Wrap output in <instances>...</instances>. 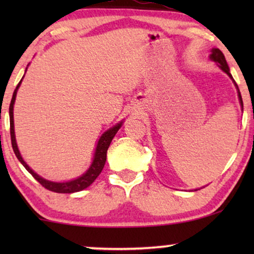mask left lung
Returning <instances> with one entry per match:
<instances>
[{
	"instance_id": "obj_1",
	"label": "left lung",
	"mask_w": 254,
	"mask_h": 254,
	"mask_svg": "<svg viewBox=\"0 0 254 254\" xmlns=\"http://www.w3.org/2000/svg\"><path fill=\"white\" fill-rule=\"evenodd\" d=\"M211 60H213L214 62H216V64H220V67L222 70H223L224 72H227V74L230 76V77L232 78V76L230 74V70H229V67H228V64L227 61H225V58H224V54L222 53V52L218 50V48H213V51H211V54L209 57ZM236 84V83H235ZM236 88H237L238 90V97H239V102H241V105L243 107V99H242V96H241V92H239V89L237 84H236Z\"/></svg>"
}]
</instances>
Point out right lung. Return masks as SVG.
I'll list each match as a JSON object with an SVG mask.
<instances>
[{
  "mask_svg": "<svg viewBox=\"0 0 254 254\" xmlns=\"http://www.w3.org/2000/svg\"><path fill=\"white\" fill-rule=\"evenodd\" d=\"M20 81L18 83V85L16 86L15 91H13L12 98H11V103H10L9 106V117H10V137H11V145L13 149V152H15L16 157L18 158V161L22 163L24 168H25L27 171H29L34 179L37 180L38 183L40 184L41 186H44L45 189L52 190V192L55 193H74V192H79V190L86 189L89 187L91 184L95 182L97 177L100 175L102 170L104 169V165H105L106 162V154H107V149H109L111 142H112L114 135L117 134V131L119 130V128L121 127L123 123L116 125V126L111 128L107 131H105L102 135V137L99 138L98 144H97L96 148V152H95V158H93V162L91 166H90L88 171H86L84 175L79 178L71 180V182H65V183H53L50 182V180H46L44 178H41L40 176H38L36 172L33 171L32 169H30V166L24 162V159L22 158V156L19 154L18 148H17V143H16V138H15V129H13V104H15V99H16V95H17V90H18Z\"/></svg>",
  "mask_w": 254,
  "mask_h": 254,
  "instance_id": "add662e5",
  "label": "right lung"
}]
</instances>
